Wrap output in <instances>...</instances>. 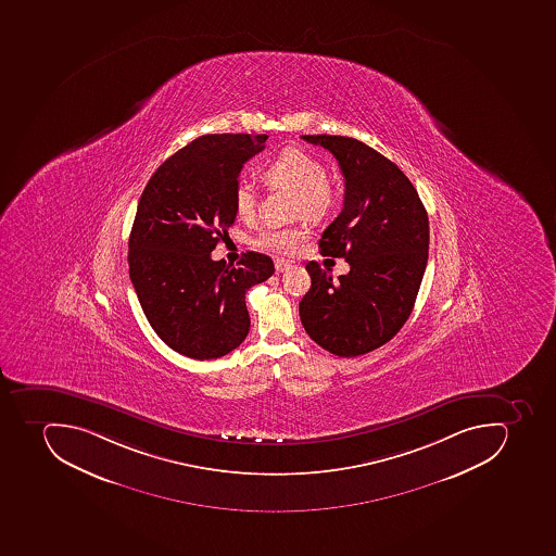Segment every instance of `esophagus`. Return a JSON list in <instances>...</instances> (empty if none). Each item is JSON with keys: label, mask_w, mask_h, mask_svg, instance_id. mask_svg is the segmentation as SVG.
Here are the masks:
<instances>
[{"label": "esophagus", "mask_w": 556, "mask_h": 556, "mask_svg": "<svg viewBox=\"0 0 556 556\" xmlns=\"http://www.w3.org/2000/svg\"><path fill=\"white\" fill-rule=\"evenodd\" d=\"M291 265H293V263L289 262V260H276V270L279 271V274L280 271L289 270V268H291Z\"/></svg>", "instance_id": "esophagus-1"}]
</instances>
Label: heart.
<instances>
[{"label":"heart","instance_id":"b5f03b06","mask_svg":"<svg viewBox=\"0 0 556 556\" xmlns=\"http://www.w3.org/2000/svg\"><path fill=\"white\" fill-rule=\"evenodd\" d=\"M263 178L270 187L296 191L294 205L298 213L305 214L307 218L325 216L337 202V187L333 179L326 176L325 162L305 148L288 147L277 153L263 167ZM256 205V188L245 179H240L233 190L236 213L242 219L253 218ZM303 237L305 230L300 227H265L260 231L254 244L271 253L291 254Z\"/></svg>","mask_w":556,"mask_h":556}]
</instances>
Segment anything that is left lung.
Here are the masks:
<instances>
[{
  "label": "left lung",
  "mask_w": 556,
  "mask_h": 556,
  "mask_svg": "<svg viewBox=\"0 0 556 556\" xmlns=\"http://www.w3.org/2000/svg\"><path fill=\"white\" fill-rule=\"evenodd\" d=\"M333 153L345 179L342 213L319 240L320 254L351 271L329 276L307 263L312 286L300 302L308 337L334 356L356 357L394 337L415 305L429 253V219L405 173L365 142L302 136Z\"/></svg>",
  "instance_id": "8db88e82"
}]
</instances>
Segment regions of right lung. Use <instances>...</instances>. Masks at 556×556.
<instances>
[{
    "label": "right lung",
    "mask_w": 556,
    "mask_h": 556,
    "mask_svg": "<svg viewBox=\"0 0 556 556\" xmlns=\"http://www.w3.org/2000/svg\"><path fill=\"white\" fill-rule=\"evenodd\" d=\"M267 134H210L176 151L148 181L129 239V276L162 342L191 359L227 356L249 333L245 293L276 271L248 251L211 258L236 222L233 190Z\"/></svg>",
    "instance_id": "1"
}]
</instances>
